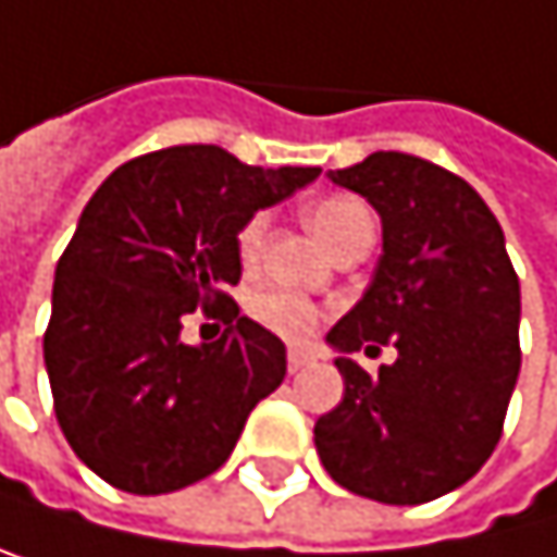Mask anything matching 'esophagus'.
Returning a JSON list of instances; mask_svg holds the SVG:
<instances>
[{
  "instance_id": "esophagus-1",
  "label": "esophagus",
  "mask_w": 557,
  "mask_h": 557,
  "mask_svg": "<svg viewBox=\"0 0 557 557\" xmlns=\"http://www.w3.org/2000/svg\"><path fill=\"white\" fill-rule=\"evenodd\" d=\"M309 362H312V352H309V349H299V346L288 349V373H299V370H306Z\"/></svg>"
}]
</instances>
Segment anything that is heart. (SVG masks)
Segmentation results:
<instances>
[{"mask_svg": "<svg viewBox=\"0 0 557 557\" xmlns=\"http://www.w3.org/2000/svg\"><path fill=\"white\" fill-rule=\"evenodd\" d=\"M306 218L312 224V232L329 245L336 248L346 238H352L356 232H373V214L359 198L349 195H329L319 198L306 208ZM265 235H269V218L265 214H251L242 232H238V258L242 265L251 269L258 265V258L265 251ZM251 315L262 322L272 333L285 336V339H306L315 333V325L322 319L319 306L306 295L292 292L285 285H272L265 292H258L251 299Z\"/></svg>", "mask_w": 557, "mask_h": 557, "instance_id": "1", "label": "heart"}]
</instances>
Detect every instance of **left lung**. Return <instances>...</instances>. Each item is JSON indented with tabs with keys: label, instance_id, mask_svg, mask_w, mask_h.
Listing matches in <instances>:
<instances>
[{
	"label": "left lung",
	"instance_id": "obj_1",
	"mask_svg": "<svg viewBox=\"0 0 557 557\" xmlns=\"http://www.w3.org/2000/svg\"><path fill=\"white\" fill-rule=\"evenodd\" d=\"M329 181L367 198L383 255L362 299L329 329L346 393L315 420L322 467L346 491L423 504L471 481L500 441L521 370V285L504 232L463 177L376 150ZM393 345L367 374L348 359Z\"/></svg>",
	"mask_w": 557,
	"mask_h": 557
}]
</instances>
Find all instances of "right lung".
<instances>
[{
    "label": "right lung",
    "instance_id": "add662e5",
    "mask_svg": "<svg viewBox=\"0 0 557 557\" xmlns=\"http://www.w3.org/2000/svg\"><path fill=\"white\" fill-rule=\"evenodd\" d=\"M315 177L181 144L120 164L83 208L57 262L42 359L63 437L107 484L168 494L214 474L278 389L282 339L228 295L238 232ZM198 308L225 333L187 347L180 329Z\"/></svg>",
    "mask_w": 557,
    "mask_h": 557
}]
</instances>
